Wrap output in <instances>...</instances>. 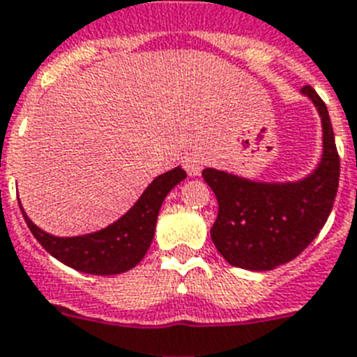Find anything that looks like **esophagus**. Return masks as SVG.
<instances>
[{
	"label": "esophagus",
	"instance_id": "esophagus-1",
	"mask_svg": "<svg viewBox=\"0 0 357 357\" xmlns=\"http://www.w3.org/2000/svg\"><path fill=\"white\" fill-rule=\"evenodd\" d=\"M182 164H184V169L188 171V175L192 176H199L201 175V171L204 169V158L199 155H188L184 156V160H182Z\"/></svg>",
	"mask_w": 357,
	"mask_h": 357
}]
</instances>
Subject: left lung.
Listing matches in <instances>:
<instances>
[{
	"mask_svg": "<svg viewBox=\"0 0 357 357\" xmlns=\"http://www.w3.org/2000/svg\"><path fill=\"white\" fill-rule=\"evenodd\" d=\"M317 108L323 125V155L301 181L259 182L206 167L202 178L218 197L212 241L228 264L271 271L291 261L313 239L332 212L339 186V155L328 108L312 86L301 90Z\"/></svg>",
	"mask_w": 357,
	"mask_h": 357,
	"instance_id": "8db88e82",
	"label": "left lung"
}]
</instances>
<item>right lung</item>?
<instances>
[{
	"mask_svg": "<svg viewBox=\"0 0 357 357\" xmlns=\"http://www.w3.org/2000/svg\"><path fill=\"white\" fill-rule=\"evenodd\" d=\"M186 178V171L181 165L175 169L158 175L139 199L134 202L129 212L123 213L118 221L101 228L98 232L84 236L59 238L44 232L24 212V219L33 236L53 258L62 261L71 269L88 273V275H119L144 259L155 238L156 219L164 199L173 188Z\"/></svg>",
	"mask_w": 357,
	"mask_h": 357,
	"instance_id": "add662e5",
	"label": "right lung"
}]
</instances>
